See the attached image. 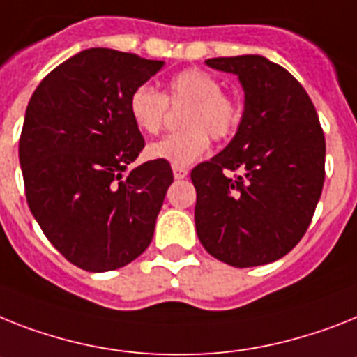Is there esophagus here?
<instances>
[{
  "instance_id": "1",
  "label": "esophagus",
  "mask_w": 357,
  "mask_h": 357,
  "mask_svg": "<svg viewBox=\"0 0 357 357\" xmlns=\"http://www.w3.org/2000/svg\"><path fill=\"white\" fill-rule=\"evenodd\" d=\"M173 176H175V178H185V176H188V167L175 166L173 167Z\"/></svg>"
}]
</instances>
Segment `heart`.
Here are the masks:
<instances>
[{
	"label": "heart",
	"mask_w": 357,
	"mask_h": 357,
	"mask_svg": "<svg viewBox=\"0 0 357 357\" xmlns=\"http://www.w3.org/2000/svg\"><path fill=\"white\" fill-rule=\"evenodd\" d=\"M129 114L132 123L142 132L157 135L169 114L180 111L181 132H173L147 146V157L172 164L173 167L191 166L210 147V135L215 140H226L237 131L243 109L222 84L208 70L184 69L172 76L166 93L140 85L129 96Z\"/></svg>",
	"instance_id": "obj_1"
}]
</instances>
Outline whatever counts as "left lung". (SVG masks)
Returning <instances> with one entry per match:
<instances>
[{
  "instance_id": "obj_1",
  "label": "left lung",
  "mask_w": 357,
  "mask_h": 357,
  "mask_svg": "<svg viewBox=\"0 0 357 357\" xmlns=\"http://www.w3.org/2000/svg\"><path fill=\"white\" fill-rule=\"evenodd\" d=\"M206 63L238 76L244 113L226 149L191 169L197 235L231 266L273 263L312 222L325 182V132L308 93L284 67L257 54Z\"/></svg>"
}]
</instances>
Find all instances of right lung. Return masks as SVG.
I'll list each match as a JSON object with an SVG mask.
<instances>
[{
    "mask_svg": "<svg viewBox=\"0 0 357 357\" xmlns=\"http://www.w3.org/2000/svg\"><path fill=\"white\" fill-rule=\"evenodd\" d=\"M164 61L87 49L41 79L26 105L20 164L26 204L63 257L87 272L146 252L173 182L167 162L128 169L146 142L129 96Z\"/></svg>",
    "mask_w": 357,
    "mask_h": 357,
    "instance_id": "1",
    "label": "right lung"
}]
</instances>
